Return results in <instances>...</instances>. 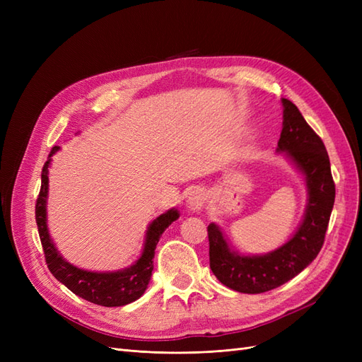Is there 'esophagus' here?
<instances>
[{
	"label": "esophagus",
	"instance_id": "obj_1",
	"mask_svg": "<svg viewBox=\"0 0 362 362\" xmlns=\"http://www.w3.org/2000/svg\"><path fill=\"white\" fill-rule=\"evenodd\" d=\"M206 201V193L204 189H194L193 192H190L189 199H187V205L190 210L193 211H201Z\"/></svg>",
	"mask_w": 362,
	"mask_h": 362
}]
</instances>
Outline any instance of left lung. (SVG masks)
Listing matches in <instances>:
<instances>
[{"label":"left lung","instance_id":"8db88e82","mask_svg":"<svg viewBox=\"0 0 362 362\" xmlns=\"http://www.w3.org/2000/svg\"><path fill=\"white\" fill-rule=\"evenodd\" d=\"M284 120L278 151L286 152L302 172L308 204L298 231L286 245L264 255H238L214 223L208 225L210 267L223 286L240 293L258 294L276 288L310 266L325 243L335 201L329 156L322 139L306 124L299 108L282 98Z\"/></svg>","mask_w":362,"mask_h":362}]
</instances>
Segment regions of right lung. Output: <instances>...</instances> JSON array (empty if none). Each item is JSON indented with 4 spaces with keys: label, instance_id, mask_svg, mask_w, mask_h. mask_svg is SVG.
<instances>
[{
    "label": "right lung",
    "instance_id": "1",
    "mask_svg": "<svg viewBox=\"0 0 362 362\" xmlns=\"http://www.w3.org/2000/svg\"><path fill=\"white\" fill-rule=\"evenodd\" d=\"M54 146L49 152L48 161L42 169V185L36 201V223L39 229L40 243L45 252V259L54 278L64 284L74 294L101 306H124L137 300L145 293L152 269H154V254L161 234L172 222L180 217L178 210L163 213L152 222L146 231L145 247L140 258L124 270L117 272H89L75 267L64 259L56 249V245L48 233L47 226V198H48V168L51 157L59 151Z\"/></svg>",
    "mask_w": 362,
    "mask_h": 362
}]
</instances>
